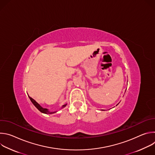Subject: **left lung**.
Segmentation results:
<instances>
[{"label":"left lung","mask_w":155,"mask_h":155,"mask_svg":"<svg viewBox=\"0 0 155 155\" xmlns=\"http://www.w3.org/2000/svg\"><path fill=\"white\" fill-rule=\"evenodd\" d=\"M118 104H119V103H118ZM118 104L117 105H118Z\"/></svg>","instance_id":"8db88e82"}]
</instances>
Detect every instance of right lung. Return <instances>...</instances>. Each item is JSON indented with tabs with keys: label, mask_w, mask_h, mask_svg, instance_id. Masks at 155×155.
I'll return each mask as SVG.
<instances>
[{
	"label": "right lung",
	"mask_w": 155,
	"mask_h": 155,
	"mask_svg": "<svg viewBox=\"0 0 155 155\" xmlns=\"http://www.w3.org/2000/svg\"><path fill=\"white\" fill-rule=\"evenodd\" d=\"M31 101L32 102V103L34 105V106L39 110V111L43 114H53L54 113H56L58 111H54V112H52V111H50V110L48 108H43L39 104H38L34 99H33L32 97H31L29 95H28ZM66 105H67V104L63 105L61 107V108H63L64 107H65Z\"/></svg>",
	"instance_id": "1"
}]
</instances>
